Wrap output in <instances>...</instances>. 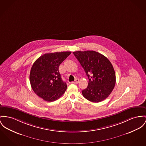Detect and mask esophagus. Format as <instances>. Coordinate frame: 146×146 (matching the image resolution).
Returning a JSON list of instances; mask_svg holds the SVG:
<instances>
[{
	"label": "esophagus",
	"instance_id": "34e87169",
	"mask_svg": "<svg viewBox=\"0 0 146 146\" xmlns=\"http://www.w3.org/2000/svg\"><path fill=\"white\" fill-rule=\"evenodd\" d=\"M78 82H79V80H78V78H76V79L75 80V81H73L72 83V84H76L78 83Z\"/></svg>",
	"mask_w": 146,
	"mask_h": 146
}]
</instances>
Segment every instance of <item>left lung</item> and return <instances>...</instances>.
Segmentation results:
<instances>
[{"label":"left lung","mask_w":146,"mask_h":146,"mask_svg":"<svg viewBox=\"0 0 146 146\" xmlns=\"http://www.w3.org/2000/svg\"><path fill=\"white\" fill-rule=\"evenodd\" d=\"M73 54L88 78V87L82 91L84 97L93 102L106 99L116 84V74L111 62L95 51H78Z\"/></svg>","instance_id":"left-lung-1"}]
</instances>
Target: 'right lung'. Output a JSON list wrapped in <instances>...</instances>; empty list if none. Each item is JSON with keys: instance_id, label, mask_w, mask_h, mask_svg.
I'll list each match as a JSON object with an SVG mask.
<instances>
[{"instance_id": "add662e5", "label": "right lung", "mask_w": 146, "mask_h": 146, "mask_svg": "<svg viewBox=\"0 0 146 146\" xmlns=\"http://www.w3.org/2000/svg\"><path fill=\"white\" fill-rule=\"evenodd\" d=\"M71 52L45 54L33 64L30 73V82L34 92L48 102L58 100L65 92L67 85L58 71L61 62Z\"/></svg>"}]
</instances>
